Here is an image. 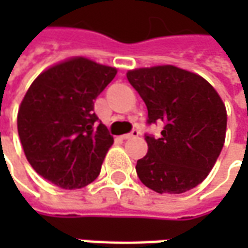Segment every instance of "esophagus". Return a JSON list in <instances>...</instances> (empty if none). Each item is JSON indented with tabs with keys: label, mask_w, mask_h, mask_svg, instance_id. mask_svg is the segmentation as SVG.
<instances>
[{
	"label": "esophagus",
	"mask_w": 248,
	"mask_h": 248,
	"mask_svg": "<svg viewBox=\"0 0 248 248\" xmlns=\"http://www.w3.org/2000/svg\"><path fill=\"white\" fill-rule=\"evenodd\" d=\"M139 135V131L138 129H132L129 134H125V135H123V139H131V138H135V137H138Z\"/></svg>",
	"instance_id": "34e87169"
}]
</instances>
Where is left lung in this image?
Wrapping results in <instances>:
<instances>
[{
	"label": "left lung",
	"mask_w": 248,
	"mask_h": 248,
	"mask_svg": "<svg viewBox=\"0 0 248 248\" xmlns=\"http://www.w3.org/2000/svg\"><path fill=\"white\" fill-rule=\"evenodd\" d=\"M127 78L148 108V125H164L158 138L145 134L149 150L135 167L140 182L170 195L202 184L226 134V109L217 91L203 77L175 66L131 70Z\"/></svg>",
	"instance_id": "1"
}]
</instances>
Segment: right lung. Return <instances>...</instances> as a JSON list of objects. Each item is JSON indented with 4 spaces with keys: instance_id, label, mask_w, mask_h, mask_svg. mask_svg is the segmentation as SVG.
Wrapping results in <instances>:
<instances>
[{
    "instance_id": "add662e5",
    "label": "right lung",
    "mask_w": 248,
    "mask_h": 248,
    "mask_svg": "<svg viewBox=\"0 0 248 248\" xmlns=\"http://www.w3.org/2000/svg\"><path fill=\"white\" fill-rule=\"evenodd\" d=\"M114 67L74 58L41 73L17 113L24 155L37 174L63 189L93 182L113 137L93 111Z\"/></svg>"
}]
</instances>
